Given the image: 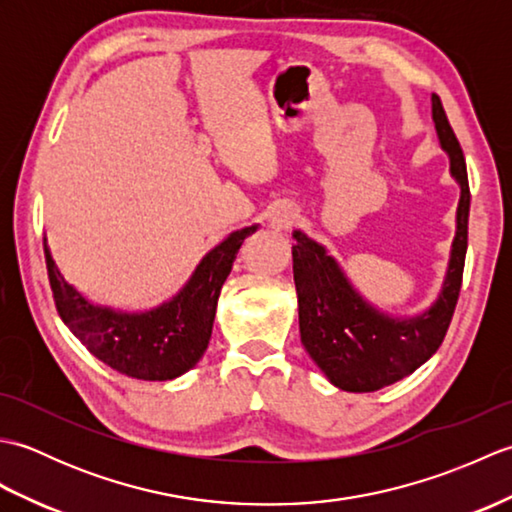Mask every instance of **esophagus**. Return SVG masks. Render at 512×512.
Here are the masks:
<instances>
[{"label":"esophagus","mask_w":512,"mask_h":512,"mask_svg":"<svg viewBox=\"0 0 512 512\" xmlns=\"http://www.w3.org/2000/svg\"><path fill=\"white\" fill-rule=\"evenodd\" d=\"M297 222V211L292 204H277L273 213H270V226L277 228V231H286L292 224Z\"/></svg>","instance_id":"obj_1"}]
</instances>
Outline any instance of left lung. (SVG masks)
Segmentation results:
<instances>
[{
  "mask_svg": "<svg viewBox=\"0 0 512 512\" xmlns=\"http://www.w3.org/2000/svg\"><path fill=\"white\" fill-rule=\"evenodd\" d=\"M433 123L460 182L458 233L453 239L447 279L438 301L416 319H391L365 303L341 268L301 231L292 244V273L299 297L301 343L330 383L345 391H376L409 376L436 354L458 306L466 246H469L471 189L466 160L438 94H433Z\"/></svg>",
  "mask_w": 512,
  "mask_h": 512,
  "instance_id": "left-lung-1",
  "label": "left lung"
}]
</instances>
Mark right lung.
<instances>
[{
    "label": "right lung",
    "instance_id": "obj_1",
    "mask_svg": "<svg viewBox=\"0 0 512 512\" xmlns=\"http://www.w3.org/2000/svg\"><path fill=\"white\" fill-rule=\"evenodd\" d=\"M255 231L257 226H246L228 235L202 259L178 297L143 314L92 306L61 277L43 239L54 306L76 339L116 372L138 380H171L202 358L211 339L217 297L239 246Z\"/></svg>",
    "mask_w": 512,
    "mask_h": 512
}]
</instances>
